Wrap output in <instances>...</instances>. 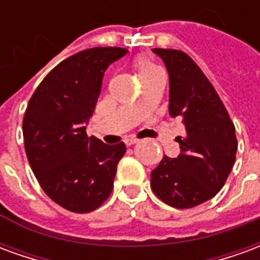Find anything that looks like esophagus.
Masks as SVG:
<instances>
[{"mask_svg": "<svg viewBox=\"0 0 260 260\" xmlns=\"http://www.w3.org/2000/svg\"><path fill=\"white\" fill-rule=\"evenodd\" d=\"M138 139H136V138H126V139H125V145H126V146H131V145H135V143H138Z\"/></svg>", "mask_w": 260, "mask_h": 260, "instance_id": "1", "label": "esophagus"}]
</instances>
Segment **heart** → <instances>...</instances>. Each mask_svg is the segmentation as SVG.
<instances>
[{"label": "heart", "mask_w": 260, "mask_h": 260, "mask_svg": "<svg viewBox=\"0 0 260 260\" xmlns=\"http://www.w3.org/2000/svg\"><path fill=\"white\" fill-rule=\"evenodd\" d=\"M136 69H138V74H139V76H141V75L146 74V72L154 71L156 67H154L153 64H150V62L146 61V59H139V61L136 62Z\"/></svg>", "instance_id": "obj_1"}]
</instances>
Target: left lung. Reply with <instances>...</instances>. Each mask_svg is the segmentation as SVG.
<instances>
[{"label":"left lung","mask_w":260,"mask_h":260,"mask_svg":"<svg viewBox=\"0 0 260 260\" xmlns=\"http://www.w3.org/2000/svg\"><path fill=\"white\" fill-rule=\"evenodd\" d=\"M166 65L170 80L169 111L186 129L178 138L181 154L164 156L150 174L154 195L177 209L212 199L233 169L237 153L234 124L201 68L178 50L153 48Z\"/></svg>","instance_id":"obj_1"}]
</instances>
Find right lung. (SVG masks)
<instances>
[{"instance_id":"add662e5","label":"right lung","mask_w":260,"mask_h":260,"mask_svg":"<svg viewBox=\"0 0 260 260\" xmlns=\"http://www.w3.org/2000/svg\"><path fill=\"white\" fill-rule=\"evenodd\" d=\"M128 50L94 47L58 64L43 79L26 108L23 141L43 191L59 206L89 213L113 191L124 142L89 138L86 125L102 91L106 69Z\"/></svg>"}]
</instances>
